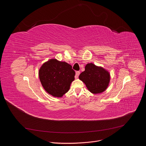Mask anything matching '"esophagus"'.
I'll return each instance as SVG.
<instances>
[{"instance_id": "esophagus-1", "label": "esophagus", "mask_w": 146, "mask_h": 146, "mask_svg": "<svg viewBox=\"0 0 146 146\" xmlns=\"http://www.w3.org/2000/svg\"><path fill=\"white\" fill-rule=\"evenodd\" d=\"M80 71H77L76 72V76H75V78H78V76L80 75Z\"/></svg>"}]
</instances>
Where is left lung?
Returning <instances> with one entry per match:
<instances>
[{
    "instance_id": "obj_1",
    "label": "left lung",
    "mask_w": 146,
    "mask_h": 146,
    "mask_svg": "<svg viewBox=\"0 0 146 146\" xmlns=\"http://www.w3.org/2000/svg\"><path fill=\"white\" fill-rule=\"evenodd\" d=\"M79 79L84 82L91 93L97 94L107 89L110 80V75L108 71L102 67L90 63L87 64L85 70L80 74Z\"/></svg>"
}]
</instances>
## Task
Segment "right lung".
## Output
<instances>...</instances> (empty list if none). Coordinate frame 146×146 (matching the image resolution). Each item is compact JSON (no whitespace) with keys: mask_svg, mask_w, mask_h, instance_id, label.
Masks as SVG:
<instances>
[{"mask_svg":"<svg viewBox=\"0 0 146 146\" xmlns=\"http://www.w3.org/2000/svg\"><path fill=\"white\" fill-rule=\"evenodd\" d=\"M75 72L65 62L51 59L44 63L38 71V76L44 89L54 97L61 98L70 89L74 80Z\"/></svg>","mask_w":146,"mask_h":146,"instance_id":"right-lung-1","label":"right lung"}]
</instances>
